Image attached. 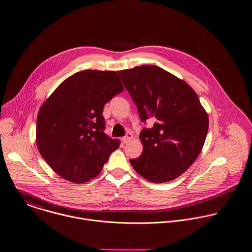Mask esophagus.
<instances>
[{"label":"esophagus","mask_w":252,"mask_h":252,"mask_svg":"<svg viewBox=\"0 0 252 252\" xmlns=\"http://www.w3.org/2000/svg\"><path fill=\"white\" fill-rule=\"evenodd\" d=\"M132 137H133L132 133H130V132H127V133H126V135L123 137V142H124L125 144H126V143H128V142H129V141L132 139Z\"/></svg>","instance_id":"esophagus-1"}]
</instances>
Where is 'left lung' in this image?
Segmentation results:
<instances>
[{
  "label": "left lung",
  "instance_id": "left-lung-1",
  "mask_svg": "<svg viewBox=\"0 0 252 252\" xmlns=\"http://www.w3.org/2000/svg\"><path fill=\"white\" fill-rule=\"evenodd\" d=\"M117 73L141 121L154 122L139 135L143 152L129 159L132 167L153 183L177 178L197 159L206 138L208 116L199 96L186 82L158 66Z\"/></svg>",
  "mask_w": 252,
  "mask_h": 252
}]
</instances>
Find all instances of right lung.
Listing matches in <instances>:
<instances>
[{
	"mask_svg": "<svg viewBox=\"0 0 252 252\" xmlns=\"http://www.w3.org/2000/svg\"><path fill=\"white\" fill-rule=\"evenodd\" d=\"M124 92L115 71L85 70L63 81L41 106L37 147L62 178L85 183L100 173L118 139L104 133V105Z\"/></svg>",
	"mask_w": 252,
	"mask_h": 252,
	"instance_id": "right-lung-1",
	"label": "right lung"
}]
</instances>
